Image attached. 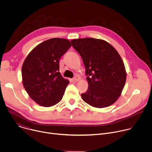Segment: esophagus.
I'll return each instance as SVG.
<instances>
[{
	"label": "esophagus",
	"instance_id": "esophagus-1",
	"mask_svg": "<svg viewBox=\"0 0 152 152\" xmlns=\"http://www.w3.org/2000/svg\"><path fill=\"white\" fill-rule=\"evenodd\" d=\"M79 76H75V77L73 78V80L74 81H78V80H79Z\"/></svg>",
	"mask_w": 152,
	"mask_h": 152
}]
</instances>
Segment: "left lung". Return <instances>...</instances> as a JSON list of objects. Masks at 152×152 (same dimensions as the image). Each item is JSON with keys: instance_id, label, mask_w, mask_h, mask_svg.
Segmentation results:
<instances>
[{"instance_id": "left-lung-1", "label": "left lung", "mask_w": 152, "mask_h": 152, "mask_svg": "<svg viewBox=\"0 0 152 152\" xmlns=\"http://www.w3.org/2000/svg\"><path fill=\"white\" fill-rule=\"evenodd\" d=\"M71 42L82 59L87 76L88 88L81 94L83 100L95 107L111 106L120 96L126 79L119 53L103 39L85 38Z\"/></svg>"}]
</instances>
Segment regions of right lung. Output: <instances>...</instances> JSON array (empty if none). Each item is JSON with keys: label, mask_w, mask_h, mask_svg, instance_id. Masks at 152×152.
<instances>
[{"label": "right lung", "mask_w": 152, "mask_h": 152, "mask_svg": "<svg viewBox=\"0 0 152 152\" xmlns=\"http://www.w3.org/2000/svg\"><path fill=\"white\" fill-rule=\"evenodd\" d=\"M71 46L69 39L51 38L37 46L26 58L21 68L23 85L37 104L50 107L62 99L69 81L59 73V62Z\"/></svg>", "instance_id": "1"}]
</instances>
